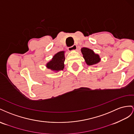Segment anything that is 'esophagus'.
Returning a JSON list of instances; mask_svg holds the SVG:
<instances>
[{"label": "esophagus", "mask_w": 134, "mask_h": 134, "mask_svg": "<svg viewBox=\"0 0 134 134\" xmlns=\"http://www.w3.org/2000/svg\"><path fill=\"white\" fill-rule=\"evenodd\" d=\"M76 49H77V46H76V45H72V47H70L68 48V50L69 51H76Z\"/></svg>", "instance_id": "34e87169"}]
</instances>
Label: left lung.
<instances>
[{"instance_id": "1", "label": "left lung", "mask_w": 134, "mask_h": 134, "mask_svg": "<svg viewBox=\"0 0 134 134\" xmlns=\"http://www.w3.org/2000/svg\"><path fill=\"white\" fill-rule=\"evenodd\" d=\"M81 52L86 63L89 66L97 64L100 60L99 56L98 54H95L92 50L89 48H82L81 49Z\"/></svg>"}]
</instances>
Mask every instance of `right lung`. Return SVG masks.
<instances>
[{
  "instance_id": "add662e5",
  "label": "right lung",
  "mask_w": 134,
  "mask_h": 134,
  "mask_svg": "<svg viewBox=\"0 0 134 134\" xmlns=\"http://www.w3.org/2000/svg\"><path fill=\"white\" fill-rule=\"evenodd\" d=\"M64 52H59L53 57L52 60L48 62L47 64V67L53 71L63 70L64 68Z\"/></svg>"
}]
</instances>
